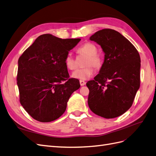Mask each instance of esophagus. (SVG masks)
<instances>
[{"label": "esophagus", "instance_id": "obj_1", "mask_svg": "<svg viewBox=\"0 0 156 156\" xmlns=\"http://www.w3.org/2000/svg\"><path fill=\"white\" fill-rule=\"evenodd\" d=\"M79 83H80V84H81V86H84V85H85V84H86L85 81H83V80H80V81H79Z\"/></svg>", "mask_w": 156, "mask_h": 156}]
</instances>
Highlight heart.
Masks as SVG:
<instances>
[{
	"label": "heart",
	"mask_w": 156,
	"mask_h": 156,
	"mask_svg": "<svg viewBox=\"0 0 156 156\" xmlns=\"http://www.w3.org/2000/svg\"><path fill=\"white\" fill-rule=\"evenodd\" d=\"M97 47L90 42H87L77 49V53L79 55L87 56L83 68L77 69L72 73V76L79 80H87L90 78L94 73V68H100L103 64V58L100 55L97 53ZM66 67L69 70H74L77 68V62L75 58L71 53H68L64 58Z\"/></svg>",
	"instance_id": "obj_1"
}]
</instances>
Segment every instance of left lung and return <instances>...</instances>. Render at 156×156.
<instances>
[{"label":"left lung","mask_w":156,"mask_h":156,"mask_svg":"<svg viewBox=\"0 0 156 156\" xmlns=\"http://www.w3.org/2000/svg\"><path fill=\"white\" fill-rule=\"evenodd\" d=\"M90 40L101 46L105 58L94 80L87 83L88 104L96 115L114 119L131 107L140 87V55L134 45L115 30H100Z\"/></svg>","instance_id":"obj_1"}]
</instances>
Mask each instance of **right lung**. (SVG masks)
Here are the masks:
<instances>
[{
    "mask_svg": "<svg viewBox=\"0 0 156 156\" xmlns=\"http://www.w3.org/2000/svg\"><path fill=\"white\" fill-rule=\"evenodd\" d=\"M80 41L41 35L19 58L20 101L34 119L49 122L58 119L72 94L81 87L77 79H69L64 64L65 56Z\"/></svg>",
    "mask_w": 156,
    "mask_h": 156,
    "instance_id": "1",
    "label": "right lung"
}]
</instances>
